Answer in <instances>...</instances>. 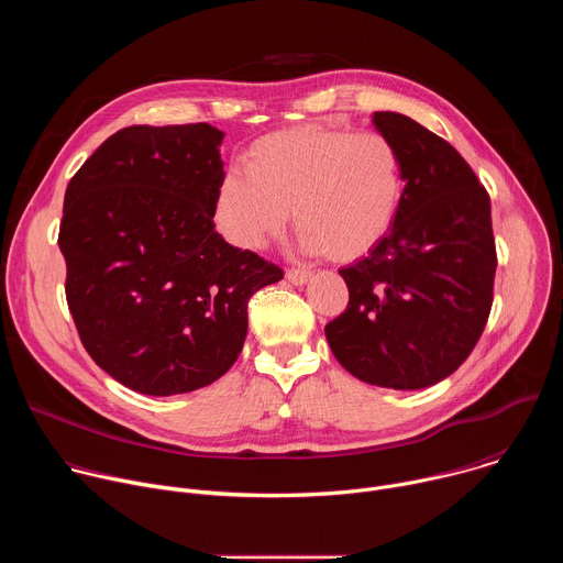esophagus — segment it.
<instances>
[{"mask_svg": "<svg viewBox=\"0 0 563 563\" xmlns=\"http://www.w3.org/2000/svg\"><path fill=\"white\" fill-rule=\"evenodd\" d=\"M287 280L291 285H305L307 280H311V272L309 269H287Z\"/></svg>", "mask_w": 563, "mask_h": 563, "instance_id": "obj_1", "label": "esophagus"}]
</instances>
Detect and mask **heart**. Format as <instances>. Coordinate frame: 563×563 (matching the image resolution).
<instances>
[{
	"label": "heart",
	"mask_w": 563,
	"mask_h": 563,
	"mask_svg": "<svg viewBox=\"0 0 563 563\" xmlns=\"http://www.w3.org/2000/svg\"><path fill=\"white\" fill-rule=\"evenodd\" d=\"M404 191V159L387 135L305 124L247 148L245 176L227 174L216 189L213 224L235 250L263 252L294 211L305 252L352 263L389 233Z\"/></svg>",
	"instance_id": "b5f03b06"
}]
</instances>
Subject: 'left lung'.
<instances>
[{
	"instance_id": "left-lung-1",
	"label": "left lung",
	"mask_w": 563,
	"mask_h": 563,
	"mask_svg": "<svg viewBox=\"0 0 563 563\" xmlns=\"http://www.w3.org/2000/svg\"><path fill=\"white\" fill-rule=\"evenodd\" d=\"M372 124L404 159V202L380 243L339 269L350 302L325 336L352 376L421 389L450 376L486 328L497 272L490 198L459 151L412 118L376 111Z\"/></svg>"
}]
</instances>
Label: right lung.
Listing matches in <instances>:
<instances>
[{
  "mask_svg": "<svg viewBox=\"0 0 563 563\" xmlns=\"http://www.w3.org/2000/svg\"><path fill=\"white\" fill-rule=\"evenodd\" d=\"M216 126H126L70 178L59 224L66 300L91 358L148 396L220 378L250 298L283 278L213 227L224 178Z\"/></svg>",
  "mask_w": 563,
  "mask_h": 563,
  "instance_id": "obj_1",
  "label": "right lung"
}]
</instances>
